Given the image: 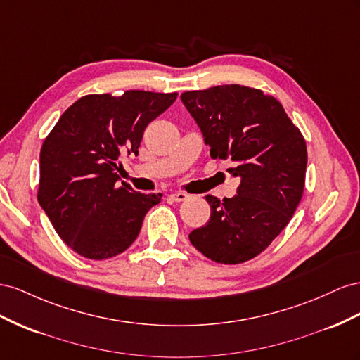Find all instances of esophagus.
Segmentation results:
<instances>
[{
    "instance_id": "34e87169",
    "label": "esophagus",
    "mask_w": 360,
    "mask_h": 360,
    "mask_svg": "<svg viewBox=\"0 0 360 360\" xmlns=\"http://www.w3.org/2000/svg\"><path fill=\"white\" fill-rule=\"evenodd\" d=\"M169 199L173 202H184L188 199V194L186 191H174L169 194Z\"/></svg>"
}]
</instances>
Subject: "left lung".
Wrapping results in <instances>:
<instances>
[{
  "label": "left lung",
  "instance_id": "1",
  "mask_svg": "<svg viewBox=\"0 0 360 360\" xmlns=\"http://www.w3.org/2000/svg\"><path fill=\"white\" fill-rule=\"evenodd\" d=\"M211 157L229 160L241 179L233 198L208 194V223L190 232L211 261L235 265L264 252L290 223L304 190L307 150L300 129L274 96L240 84L184 91Z\"/></svg>",
  "mask_w": 360,
  "mask_h": 360
}]
</instances>
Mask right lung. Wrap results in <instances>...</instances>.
<instances>
[{"mask_svg":"<svg viewBox=\"0 0 360 360\" xmlns=\"http://www.w3.org/2000/svg\"><path fill=\"white\" fill-rule=\"evenodd\" d=\"M178 94L128 90L86 95L60 116L40 149L37 200L69 248L108 259L136 241L146 212L162 194L119 186L120 157L139 153L149 123Z\"/></svg>","mask_w":360,"mask_h":360,"instance_id":"add662e5","label":"right lung"}]
</instances>
